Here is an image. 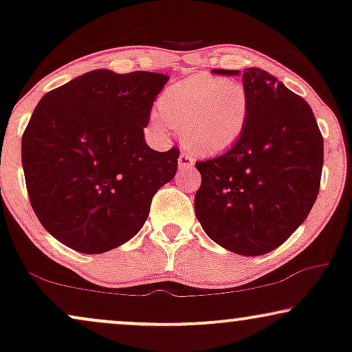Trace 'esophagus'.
Wrapping results in <instances>:
<instances>
[{
  "mask_svg": "<svg viewBox=\"0 0 352 352\" xmlns=\"http://www.w3.org/2000/svg\"><path fill=\"white\" fill-rule=\"evenodd\" d=\"M177 166H179L181 171L192 170V168H194V158H192L189 153L181 152L179 158H177Z\"/></svg>",
  "mask_w": 352,
  "mask_h": 352,
  "instance_id": "esophagus-1",
  "label": "esophagus"
}]
</instances>
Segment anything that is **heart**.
Wrapping results in <instances>:
<instances>
[{"mask_svg": "<svg viewBox=\"0 0 352 352\" xmlns=\"http://www.w3.org/2000/svg\"><path fill=\"white\" fill-rule=\"evenodd\" d=\"M248 107V93L240 81L197 75L163 91L152 128L160 136L170 126L181 129L184 146L197 155H221L242 138Z\"/></svg>", "mask_w": 352, "mask_h": 352, "instance_id": "1", "label": "heart"}]
</instances>
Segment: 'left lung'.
<instances>
[{
	"mask_svg": "<svg viewBox=\"0 0 352 352\" xmlns=\"http://www.w3.org/2000/svg\"><path fill=\"white\" fill-rule=\"evenodd\" d=\"M213 74L242 75L248 118L230 151L195 163L201 175L195 214L223 248L259 256L280 247L309 214L320 187L324 138L309 104L266 70Z\"/></svg>",
	"mask_w": 352,
	"mask_h": 352,
	"instance_id": "obj_1",
	"label": "left lung"
}]
</instances>
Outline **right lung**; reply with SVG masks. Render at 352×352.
<instances>
[{
	"mask_svg": "<svg viewBox=\"0 0 352 352\" xmlns=\"http://www.w3.org/2000/svg\"><path fill=\"white\" fill-rule=\"evenodd\" d=\"M168 76L93 70L50 91L22 136L32 208L47 232L80 253L109 252L146 223L152 197L176 175L177 147L147 146Z\"/></svg>",
	"mask_w": 352,
	"mask_h": 352,
	"instance_id": "1",
	"label": "right lung"
}]
</instances>
